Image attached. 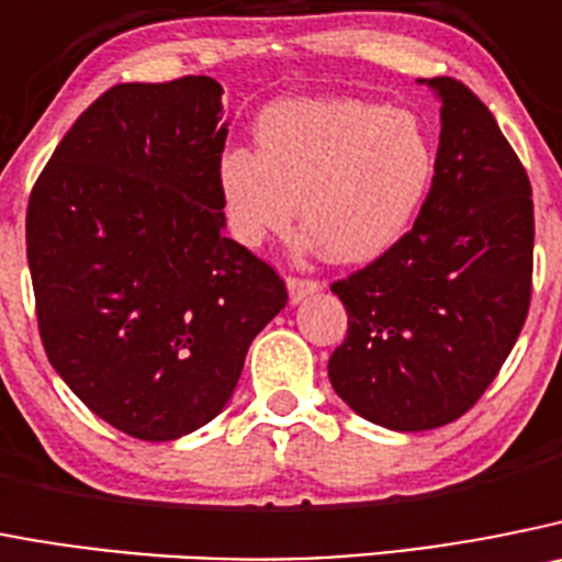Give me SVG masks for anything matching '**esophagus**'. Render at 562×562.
<instances>
[{
  "label": "esophagus",
  "mask_w": 562,
  "mask_h": 562,
  "mask_svg": "<svg viewBox=\"0 0 562 562\" xmlns=\"http://www.w3.org/2000/svg\"><path fill=\"white\" fill-rule=\"evenodd\" d=\"M286 290H290V303H301V301H306L308 295L321 292V284H317V281H312V278L290 276L286 278Z\"/></svg>",
  "instance_id": "esophagus-1"
}]
</instances>
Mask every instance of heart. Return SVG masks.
<instances>
[{
    "label": "heart",
    "mask_w": 562,
    "mask_h": 562,
    "mask_svg": "<svg viewBox=\"0 0 562 562\" xmlns=\"http://www.w3.org/2000/svg\"><path fill=\"white\" fill-rule=\"evenodd\" d=\"M435 180V144L418 113L368 100L297 97L256 122V153H223L217 183L236 239L256 247L301 223L339 265L387 254Z\"/></svg>",
    "instance_id": "1"
}]
</instances>
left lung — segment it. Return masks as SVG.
Returning <instances> with one entry per match:
<instances>
[{
  "label": "left lung",
  "mask_w": 562,
  "mask_h": 562,
  "mask_svg": "<svg viewBox=\"0 0 562 562\" xmlns=\"http://www.w3.org/2000/svg\"><path fill=\"white\" fill-rule=\"evenodd\" d=\"M440 100L435 180L387 254L331 284L348 334L328 359L370 424L426 431L465 415L509 357L532 297V187L485 102L454 77Z\"/></svg>",
  "instance_id": "8db88e82"
}]
</instances>
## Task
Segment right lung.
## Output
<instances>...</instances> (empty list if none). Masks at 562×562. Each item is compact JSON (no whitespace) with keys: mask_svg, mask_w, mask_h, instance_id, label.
Listing matches in <instances>:
<instances>
[{"mask_svg":"<svg viewBox=\"0 0 562 562\" xmlns=\"http://www.w3.org/2000/svg\"><path fill=\"white\" fill-rule=\"evenodd\" d=\"M214 77L120 82L35 180L27 265L44 351L113 429L178 440L225 409L278 272L225 236Z\"/></svg>","mask_w":562,"mask_h":562,"instance_id":"obj_1","label":"right lung"}]
</instances>
